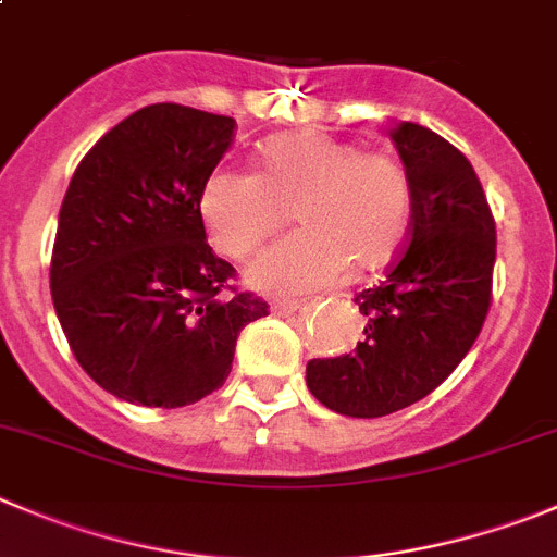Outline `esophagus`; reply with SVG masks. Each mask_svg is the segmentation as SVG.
<instances>
[{
	"mask_svg": "<svg viewBox=\"0 0 557 557\" xmlns=\"http://www.w3.org/2000/svg\"><path fill=\"white\" fill-rule=\"evenodd\" d=\"M270 309H273V314H278V317H289L300 309V300L278 298V300H273V306H270Z\"/></svg>",
	"mask_w": 557,
	"mask_h": 557,
	"instance_id": "obj_1",
	"label": "esophagus"
}]
</instances>
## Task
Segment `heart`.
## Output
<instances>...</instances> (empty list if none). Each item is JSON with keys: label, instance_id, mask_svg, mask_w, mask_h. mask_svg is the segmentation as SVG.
Segmentation results:
<instances>
[{"label": "heart", "instance_id": "1", "mask_svg": "<svg viewBox=\"0 0 557 557\" xmlns=\"http://www.w3.org/2000/svg\"><path fill=\"white\" fill-rule=\"evenodd\" d=\"M259 172L215 169L199 190V213L215 251L246 259L282 230L295 208L300 230L248 268L270 295H304L338 282L349 262L372 270L405 243L412 185L396 158L352 141L298 131L264 141Z\"/></svg>", "mask_w": 557, "mask_h": 557}]
</instances>
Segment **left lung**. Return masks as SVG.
<instances>
[{"label": "left lung", "instance_id": "1", "mask_svg": "<svg viewBox=\"0 0 557 557\" xmlns=\"http://www.w3.org/2000/svg\"><path fill=\"white\" fill-rule=\"evenodd\" d=\"M391 139L412 185L407 246L377 287L355 295L367 338L306 367L314 399L349 418L432 394L470 352L492 300L495 219L470 161L416 123H399Z\"/></svg>", "mask_w": 557, "mask_h": 557}]
</instances>
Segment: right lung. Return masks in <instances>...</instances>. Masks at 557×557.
Here are the masks:
<instances>
[{"instance_id":"add662e5","label":"right lung","mask_w":557,"mask_h":557,"mask_svg":"<svg viewBox=\"0 0 557 557\" xmlns=\"http://www.w3.org/2000/svg\"><path fill=\"white\" fill-rule=\"evenodd\" d=\"M232 116L152 103L82 158L62 199L51 298L76 361L116 399L185 407L226 383L268 304L232 287L199 190L235 139Z\"/></svg>"}]
</instances>
